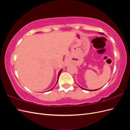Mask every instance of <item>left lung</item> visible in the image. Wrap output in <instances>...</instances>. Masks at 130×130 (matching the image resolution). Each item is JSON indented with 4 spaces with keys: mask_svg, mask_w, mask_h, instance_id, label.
I'll return each mask as SVG.
<instances>
[{
    "mask_svg": "<svg viewBox=\"0 0 130 130\" xmlns=\"http://www.w3.org/2000/svg\"><path fill=\"white\" fill-rule=\"evenodd\" d=\"M100 34H101V35H104V33H102V32H99ZM80 87H81L82 89H85V90H88V91H94V90H98V89H95V90H88V89H85V88H82V87H81V86H80Z\"/></svg>",
    "mask_w": 130,
    "mask_h": 130,
    "instance_id": "left-lung-1",
    "label": "left lung"
}]
</instances>
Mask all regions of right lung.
Here are the masks:
<instances>
[{"label":"right lung","mask_w":130,"mask_h":130,"mask_svg":"<svg viewBox=\"0 0 130 130\" xmlns=\"http://www.w3.org/2000/svg\"><path fill=\"white\" fill-rule=\"evenodd\" d=\"M62 69H61L60 72H59V73H58V78H57V82H56V84L57 83V82H58V77H59V76H60V74H61V72H62ZM54 87H53L52 89H53V88H54ZM52 89H50V90H52Z\"/></svg>","instance_id":"1"}]
</instances>
